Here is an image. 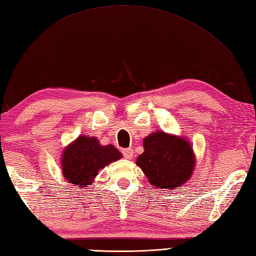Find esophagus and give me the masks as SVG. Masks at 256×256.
<instances>
[{
    "instance_id": "1",
    "label": "esophagus",
    "mask_w": 256,
    "mask_h": 256,
    "mask_svg": "<svg viewBox=\"0 0 256 256\" xmlns=\"http://www.w3.org/2000/svg\"><path fill=\"white\" fill-rule=\"evenodd\" d=\"M122 154H123L125 158H128V160L132 158V157H133V150L132 148H124V150H122Z\"/></svg>"
}]
</instances>
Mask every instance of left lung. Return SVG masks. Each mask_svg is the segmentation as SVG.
I'll return each instance as SVG.
<instances>
[{
	"label": "left lung",
	"instance_id": "1",
	"mask_svg": "<svg viewBox=\"0 0 256 256\" xmlns=\"http://www.w3.org/2000/svg\"><path fill=\"white\" fill-rule=\"evenodd\" d=\"M136 164L155 187L175 189L186 182L194 167L192 146L186 140L164 132L144 140V153Z\"/></svg>",
	"mask_w": 256,
	"mask_h": 256
}]
</instances>
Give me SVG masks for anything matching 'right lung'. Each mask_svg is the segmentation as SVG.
Returning <instances> with one entry per match:
<instances>
[{"instance_id": "right-lung-1", "label": "right lung", "mask_w": 256, "mask_h": 256, "mask_svg": "<svg viewBox=\"0 0 256 256\" xmlns=\"http://www.w3.org/2000/svg\"><path fill=\"white\" fill-rule=\"evenodd\" d=\"M122 157L113 145L101 146L96 138L79 136L64 150L62 174L68 182L86 187L100 170Z\"/></svg>"}]
</instances>
